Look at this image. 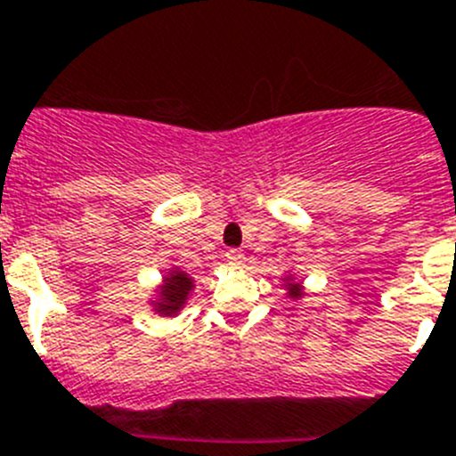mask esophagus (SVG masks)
<instances>
[{"instance_id":"34e87169","label":"esophagus","mask_w":456,"mask_h":456,"mask_svg":"<svg viewBox=\"0 0 456 456\" xmlns=\"http://www.w3.org/2000/svg\"><path fill=\"white\" fill-rule=\"evenodd\" d=\"M227 261H229V266L243 268L245 255H243V252H240V250H227Z\"/></svg>"}]
</instances>
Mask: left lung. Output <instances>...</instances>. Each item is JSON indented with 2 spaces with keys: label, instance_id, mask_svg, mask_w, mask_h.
Masks as SVG:
<instances>
[{
  "label": "left lung",
  "instance_id": "left-lung-1",
  "mask_svg": "<svg viewBox=\"0 0 456 456\" xmlns=\"http://www.w3.org/2000/svg\"><path fill=\"white\" fill-rule=\"evenodd\" d=\"M282 287H284V291H287V298H291V300H300L305 296V287H303V282H298V280H296L294 275H291V273H289V275H284L282 277Z\"/></svg>",
  "mask_w": 456,
  "mask_h": 456
}]
</instances>
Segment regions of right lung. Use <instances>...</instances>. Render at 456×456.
<instances>
[{"label": "right lung", "mask_w": 456, "mask_h": 456, "mask_svg": "<svg viewBox=\"0 0 456 456\" xmlns=\"http://www.w3.org/2000/svg\"><path fill=\"white\" fill-rule=\"evenodd\" d=\"M195 289V280L188 275L181 268H172L162 275L160 284L153 289L151 298H149V305L151 310L160 316H176L188 303L190 294Z\"/></svg>", "instance_id": "1"}]
</instances>
